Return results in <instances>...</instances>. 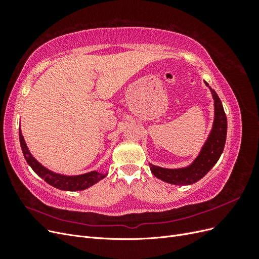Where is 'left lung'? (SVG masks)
<instances>
[{
  "mask_svg": "<svg viewBox=\"0 0 259 259\" xmlns=\"http://www.w3.org/2000/svg\"><path fill=\"white\" fill-rule=\"evenodd\" d=\"M205 85L208 86L206 82ZM209 90L214 99V122L213 127H211L209 135L205 144L203 145L199 155L189 166L183 168H164L152 165L150 163L149 164L150 169L156 178L171 185H192L204 177L221 158L226 144L227 117L222 101L216 92L210 88Z\"/></svg>",
  "mask_w": 259,
  "mask_h": 259,
  "instance_id": "left-lung-1",
  "label": "left lung"
}]
</instances>
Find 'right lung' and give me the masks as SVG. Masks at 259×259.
Segmentation results:
<instances>
[{
	"instance_id": "right-lung-1",
	"label": "right lung",
	"mask_w": 259,
	"mask_h": 259,
	"mask_svg": "<svg viewBox=\"0 0 259 259\" xmlns=\"http://www.w3.org/2000/svg\"><path fill=\"white\" fill-rule=\"evenodd\" d=\"M19 140H20V146L22 149L23 156H25V159L31 166V168L34 170V173H36L42 179H44L49 185L57 188V189L65 190V191L84 190L92 187L93 185H95L96 183L99 182V180H101L107 176V174H101L96 170H93V171H90V173L77 175V176H66V175L54 173V171L44 167L41 163H38L33 158L32 154L30 153L25 139H23V136L21 134L20 128H19Z\"/></svg>"
}]
</instances>
